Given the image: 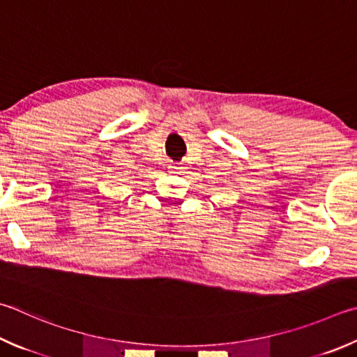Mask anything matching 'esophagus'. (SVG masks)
<instances>
[{
  "mask_svg": "<svg viewBox=\"0 0 357 357\" xmlns=\"http://www.w3.org/2000/svg\"><path fill=\"white\" fill-rule=\"evenodd\" d=\"M181 168H183V167H181L179 164H172L170 165V170H181Z\"/></svg>",
  "mask_w": 357,
  "mask_h": 357,
  "instance_id": "1",
  "label": "esophagus"
}]
</instances>
